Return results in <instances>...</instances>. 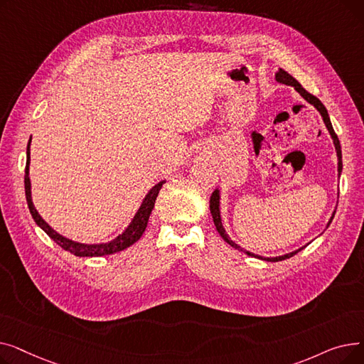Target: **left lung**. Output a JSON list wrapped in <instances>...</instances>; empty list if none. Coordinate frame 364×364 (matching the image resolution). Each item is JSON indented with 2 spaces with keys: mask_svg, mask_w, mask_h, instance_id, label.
<instances>
[{
  "mask_svg": "<svg viewBox=\"0 0 364 364\" xmlns=\"http://www.w3.org/2000/svg\"><path fill=\"white\" fill-rule=\"evenodd\" d=\"M276 81L277 82H280V84H284V85H292L301 95L302 97L307 100L309 103H311L318 112H320V114H321V118H323V121H324V124H326V128L329 129V132H331V136H332V139H333V144H335V149H336V155H338V172H339V176H341V172H342V153H341V144H339V140H338V136L335 134V131H333V127H332V124H331V119H329V114H328V110H326V107H324V105L316 97V95H313V94H310L307 90H304L302 88V85L294 78L292 75H289L288 72L286 70H283V69H279V72L276 73ZM209 209H211V214H213V220H214V224H215V227H217V232L220 233V236L224 239V242H227L228 245L230 246H233V247H236V250H239V251H243V250H240V247L233 242V240H230V237H228L227 235H225V230H224V227H223V224H221V215H220V192L218 190H214V193L211 195V199H209ZM333 217H335V214L331 217V220H329V223H328V227H329V224L332 223V220H333ZM301 250H304V247H299V250H296V251H294V252H291V254H286V255H282V257H274V258H264V257H258V255H254V254H251V252H247V251H243L245 254H247L250 257H257V258H261V259H265V261H272V262H277V261H283V259H288V258H291V257H294L295 254H298Z\"/></svg>",
  "mask_w": 364,
  "mask_h": 364,
  "instance_id": "1",
  "label": "left lung"
}]
</instances>
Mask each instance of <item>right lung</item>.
Segmentation results:
<instances>
[{"instance_id":"obj_1","label":"right lung","mask_w":364,"mask_h":364,"mask_svg":"<svg viewBox=\"0 0 364 364\" xmlns=\"http://www.w3.org/2000/svg\"><path fill=\"white\" fill-rule=\"evenodd\" d=\"M31 139L28 143V149H26V168H25V193H26V202L29 206V211L32 218L35 220V223L40 225L43 230L57 243L59 246H62L65 251L76 255V257H103V255H110L114 252H119L127 250L128 246L136 243L141 235L144 233L146 227H147V221L149 217L151 214V209L155 206L156 198L159 195V190L162 187V184L165 181L158 183L155 187H153L150 192L147 193V196L144 198L140 209L137 211L136 217L132 218L131 224L127 227V230L119 235L117 239H113L109 243H100V245H84V243H78V242H73L69 240L66 237H63L62 235H59L57 232H54L53 228L41 218V215L36 213V209L32 203V198H31V180H29V162H31Z\"/></svg>"}]
</instances>
